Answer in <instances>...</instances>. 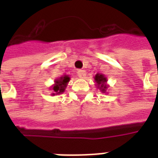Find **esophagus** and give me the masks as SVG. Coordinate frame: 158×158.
Segmentation results:
<instances>
[{
  "label": "esophagus",
  "instance_id": "1",
  "mask_svg": "<svg viewBox=\"0 0 158 158\" xmlns=\"http://www.w3.org/2000/svg\"><path fill=\"white\" fill-rule=\"evenodd\" d=\"M77 74H78V76H79L80 79H84L86 75V72L85 70L79 69V70H78V72H77Z\"/></svg>",
  "mask_w": 158,
  "mask_h": 158
}]
</instances>
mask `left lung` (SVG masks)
<instances>
[{"label":"left lung","instance_id":"1","mask_svg":"<svg viewBox=\"0 0 158 158\" xmlns=\"http://www.w3.org/2000/svg\"><path fill=\"white\" fill-rule=\"evenodd\" d=\"M94 79H95L96 88L99 89L102 93H107L106 92V89H108L109 85L106 84L107 79H106V76L102 74V73H96V75H95Z\"/></svg>","mask_w":158,"mask_h":158}]
</instances>
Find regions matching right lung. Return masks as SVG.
Masks as SVG:
<instances>
[{
	"instance_id": "right-lung-1",
	"label": "right lung",
	"mask_w": 158,
	"mask_h": 158,
	"mask_svg": "<svg viewBox=\"0 0 158 158\" xmlns=\"http://www.w3.org/2000/svg\"><path fill=\"white\" fill-rule=\"evenodd\" d=\"M69 80H70V77L67 74L55 79L54 85H52V88H51L52 89V92H53L52 93V96H56V95L62 94L64 92L67 86H68Z\"/></svg>"
}]
</instances>
